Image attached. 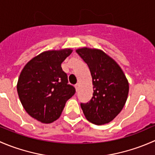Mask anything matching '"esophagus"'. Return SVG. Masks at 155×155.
I'll list each match as a JSON object with an SVG mask.
<instances>
[{"mask_svg": "<svg viewBox=\"0 0 155 155\" xmlns=\"http://www.w3.org/2000/svg\"><path fill=\"white\" fill-rule=\"evenodd\" d=\"M75 87H76V91L79 90V83H76V85H75Z\"/></svg>", "mask_w": 155, "mask_h": 155, "instance_id": "34e87169", "label": "esophagus"}]
</instances>
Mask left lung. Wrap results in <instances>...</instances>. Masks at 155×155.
<instances>
[{
    "mask_svg": "<svg viewBox=\"0 0 155 155\" xmlns=\"http://www.w3.org/2000/svg\"><path fill=\"white\" fill-rule=\"evenodd\" d=\"M90 70L93 96L81 104L87 121L97 125L112 121L125 105L129 83L121 67L114 59L97 48L83 47L76 50Z\"/></svg>",
    "mask_w": 155,
    "mask_h": 155,
    "instance_id": "8db88e82",
    "label": "left lung"
}]
</instances>
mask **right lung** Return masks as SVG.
Returning <instances> with one entry per match:
<instances>
[{"instance_id":"add662e5","label":"right lung","mask_w":155,"mask_h":155,"mask_svg":"<svg viewBox=\"0 0 155 155\" xmlns=\"http://www.w3.org/2000/svg\"><path fill=\"white\" fill-rule=\"evenodd\" d=\"M71 48L48 50L33 58L25 64L17 82V91L29 115L43 124L58 119L66 102L76 92L68 85L61 63Z\"/></svg>"}]
</instances>
